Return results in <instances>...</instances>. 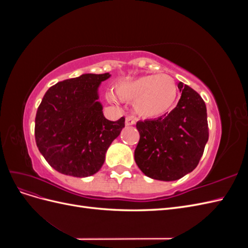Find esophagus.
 Masks as SVG:
<instances>
[{"label": "esophagus", "mask_w": 248, "mask_h": 248, "mask_svg": "<svg viewBox=\"0 0 248 248\" xmlns=\"http://www.w3.org/2000/svg\"><path fill=\"white\" fill-rule=\"evenodd\" d=\"M136 124V120H134L133 118L131 117H127L125 119V125L126 126H131V125H134Z\"/></svg>", "instance_id": "esophagus-1"}]
</instances>
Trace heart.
<instances>
[{"mask_svg": "<svg viewBox=\"0 0 248 248\" xmlns=\"http://www.w3.org/2000/svg\"><path fill=\"white\" fill-rule=\"evenodd\" d=\"M115 93L121 100L133 102V109L140 117L155 119L172 109L178 90L175 80L168 74H150L119 81ZM107 98L111 103L117 102L112 93H108Z\"/></svg>", "mask_w": 248, "mask_h": 248, "instance_id": "b5f03b06", "label": "heart"}]
</instances>
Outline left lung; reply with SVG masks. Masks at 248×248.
I'll list each match as a JSON object with an SVG mask.
<instances>
[{"instance_id": "obj_1", "label": "left lung", "mask_w": 248, "mask_h": 248, "mask_svg": "<svg viewBox=\"0 0 248 248\" xmlns=\"http://www.w3.org/2000/svg\"><path fill=\"white\" fill-rule=\"evenodd\" d=\"M178 88L181 98L170 114L137 123L134 160L146 176L160 181H175L196 169L209 138L204 100L182 81Z\"/></svg>"}]
</instances>
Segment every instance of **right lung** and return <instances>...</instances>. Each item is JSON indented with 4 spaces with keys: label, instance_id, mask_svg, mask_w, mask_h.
<instances>
[{
    "label": "right lung",
    "instance_id": "right-lung-1",
    "mask_svg": "<svg viewBox=\"0 0 248 248\" xmlns=\"http://www.w3.org/2000/svg\"><path fill=\"white\" fill-rule=\"evenodd\" d=\"M110 74L85 73L50 87L35 119V140L49 166L61 174L85 178L98 171L108 147L125 127L103 115L101 82Z\"/></svg>",
    "mask_w": 248,
    "mask_h": 248
}]
</instances>
